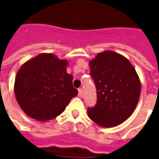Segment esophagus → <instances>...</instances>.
Wrapping results in <instances>:
<instances>
[{
	"instance_id": "1",
	"label": "esophagus",
	"mask_w": 159,
	"mask_h": 159,
	"mask_svg": "<svg viewBox=\"0 0 159 159\" xmlns=\"http://www.w3.org/2000/svg\"><path fill=\"white\" fill-rule=\"evenodd\" d=\"M83 90L82 89H78V96L83 97Z\"/></svg>"
}]
</instances>
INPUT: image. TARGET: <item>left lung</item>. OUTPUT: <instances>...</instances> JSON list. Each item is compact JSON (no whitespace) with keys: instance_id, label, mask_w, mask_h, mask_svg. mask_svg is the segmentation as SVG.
I'll return each mask as SVG.
<instances>
[{"instance_id":"8db88e82","label":"left lung","mask_w":159,"mask_h":159,"mask_svg":"<svg viewBox=\"0 0 159 159\" xmlns=\"http://www.w3.org/2000/svg\"><path fill=\"white\" fill-rule=\"evenodd\" d=\"M97 103L88 109L90 119L104 128L119 125L131 116L140 95V81L129 60L113 51H104L89 62Z\"/></svg>"}]
</instances>
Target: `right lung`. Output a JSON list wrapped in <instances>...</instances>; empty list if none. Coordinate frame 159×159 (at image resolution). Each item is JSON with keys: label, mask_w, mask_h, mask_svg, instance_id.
Returning a JSON list of instances; mask_svg holds the SVG:
<instances>
[{"label": "right lung", "mask_w": 159, "mask_h": 159, "mask_svg": "<svg viewBox=\"0 0 159 159\" xmlns=\"http://www.w3.org/2000/svg\"><path fill=\"white\" fill-rule=\"evenodd\" d=\"M68 61L52 53H40L23 65L14 83L16 100L30 117L46 122L65 111L78 91L73 76L66 72Z\"/></svg>", "instance_id": "obj_1"}]
</instances>
